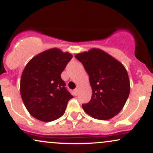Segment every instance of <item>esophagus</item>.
Masks as SVG:
<instances>
[{
	"label": "esophagus",
	"instance_id": "obj_1",
	"mask_svg": "<svg viewBox=\"0 0 153 153\" xmlns=\"http://www.w3.org/2000/svg\"><path fill=\"white\" fill-rule=\"evenodd\" d=\"M73 94H74L75 96H78V88H75V90L73 91Z\"/></svg>",
	"mask_w": 153,
	"mask_h": 153
}]
</instances>
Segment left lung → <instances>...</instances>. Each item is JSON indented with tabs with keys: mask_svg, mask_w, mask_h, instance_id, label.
Returning a JSON list of instances; mask_svg holds the SVG:
<instances>
[{
	"mask_svg": "<svg viewBox=\"0 0 153 153\" xmlns=\"http://www.w3.org/2000/svg\"><path fill=\"white\" fill-rule=\"evenodd\" d=\"M75 57L83 65L92 88L91 101L82 104L83 110L96 119L113 118L123 108L130 91L127 70L100 49L92 48Z\"/></svg>",
	"mask_w": 153,
	"mask_h": 153,
	"instance_id": "obj_1",
	"label": "left lung"
}]
</instances>
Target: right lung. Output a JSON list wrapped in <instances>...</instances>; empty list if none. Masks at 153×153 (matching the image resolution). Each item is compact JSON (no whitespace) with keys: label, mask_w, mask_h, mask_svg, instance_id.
Listing matches in <instances>:
<instances>
[{"label":"right lung","mask_w":153,"mask_h":153,"mask_svg":"<svg viewBox=\"0 0 153 153\" xmlns=\"http://www.w3.org/2000/svg\"><path fill=\"white\" fill-rule=\"evenodd\" d=\"M73 55L52 48L36 54L23 71L20 93L24 105L33 117L52 122L65 111L68 101L73 97L61 78Z\"/></svg>","instance_id":"1"}]
</instances>
